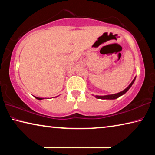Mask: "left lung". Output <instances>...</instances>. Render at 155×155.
Wrapping results in <instances>:
<instances>
[{"instance_id":"obj_1","label":"left lung","mask_w":155,"mask_h":155,"mask_svg":"<svg viewBox=\"0 0 155 155\" xmlns=\"http://www.w3.org/2000/svg\"><path fill=\"white\" fill-rule=\"evenodd\" d=\"M135 78H136V77L134 78V79L133 80L132 82L130 83V85H128L127 88L124 89V90L122 91H120V92H119V93L114 94H110V95H105V96H98V95H96V96H95V97H96V98H98V99H106V100H114V99H116L117 98H119L120 96H122L123 94H124L128 90H129L131 86L133 85V83L135 82Z\"/></svg>"}]
</instances>
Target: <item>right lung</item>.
<instances>
[{"mask_svg":"<svg viewBox=\"0 0 155 155\" xmlns=\"http://www.w3.org/2000/svg\"><path fill=\"white\" fill-rule=\"evenodd\" d=\"M35 97V98H36V99H38V100H42V99H44L43 98H38V97H36V96H34ZM57 97V96H56Z\"/></svg>","mask_w":155,"mask_h":155,"instance_id":"obj_1","label":"right lung"}]
</instances>
